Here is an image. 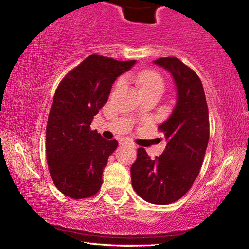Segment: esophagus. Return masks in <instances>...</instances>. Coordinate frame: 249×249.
I'll use <instances>...</instances> for the list:
<instances>
[{
	"instance_id": "34e87169",
	"label": "esophagus",
	"mask_w": 249,
	"mask_h": 249,
	"mask_svg": "<svg viewBox=\"0 0 249 249\" xmlns=\"http://www.w3.org/2000/svg\"><path fill=\"white\" fill-rule=\"evenodd\" d=\"M121 144L127 145V146H129V147H133V148H135V145L133 144V142H128V141H122Z\"/></svg>"
}]
</instances>
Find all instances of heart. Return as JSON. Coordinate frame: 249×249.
Wrapping results in <instances>:
<instances>
[{"mask_svg":"<svg viewBox=\"0 0 249 249\" xmlns=\"http://www.w3.org/2000/svg\"><path fill=\"white\" fill-rule=\"evenodd\" d=\"M134 79L136 80L138 86L141 88V91L148 90H163V79L161 75L153 70H142L140 73L135 75ZM122 81V80H121Z\"/></svg>","mask_w":249,"mask_h":249,"instance_id":"heart-1","label":"heart"}]
</instances>
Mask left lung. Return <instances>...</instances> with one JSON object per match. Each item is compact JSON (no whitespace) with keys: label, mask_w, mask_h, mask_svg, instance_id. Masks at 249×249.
Here are the masks:
<instances>
[{"label":"left lung","mask_w":249,"mask_h":249,"mask_svg":"<svg viewBox=\"0 0 249 249\" xmlns=\"http://www.w3.org/2000/svg\"><path fill=\"white\" fill-rule=\"evenodd\" d=\"M174 77L177 102L169 119L159 125L167 145L150 159L144 148L130 167L134 190L154 204H170L187 193L199 175L210 137L209 109L197 74L176 57L154 61Z\"/></svg>","instance_id":"left-lung-1"}]
</instances>
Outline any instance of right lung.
Listing matches in <instances>:
<instances>
[{
    "instance_id": "right-lung-1",
    "label": "right lung",
    "mask_w": 249,
    "mask_h": 249,
    "mask_svg": "<svg viewBox=\"0 0 249 249\" xmlns=\"http://www.w3.org/2000/svg\"><path fill=\"white\" fill-rule=\"evenodd\" d=\"M135 62L91 54L59 83L46 128V156L50 177L65 196L86 199L100 190L108 156L119 142L104 140L90 125L116 78Z\"/></svg>"
}]
</instances>
